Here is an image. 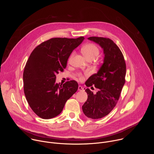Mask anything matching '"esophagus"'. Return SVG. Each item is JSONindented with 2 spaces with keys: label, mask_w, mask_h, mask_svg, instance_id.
Listing matches in <instances>:
<instances>
[{
  "label": "esophagus",
  "mask_w": 154,
  "mask_h": 154,
  "mask_svg": "<svg viewBox=\"0 0 154 154\" xmlns=\"http://www.w3.org/2000/svg\"><path fill=\"white\" fill-rule=\"evenodd\" d=\"M78 90L82 91H83V90H84V88H83L82 86L79 85V87H78Z\"/></svg>",
  "instance_id": "obj_1"
}]
</instances>
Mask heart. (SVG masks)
<instances>
[{
  "mask_svg": "<svg viewBox=\"0 0 154 154\" xmlns=\"http://www.w3.org/2000/svg\"><path fill=\"white\" fill-rule=\"evenodd\" d=\"M82 52L83 54V55L86 57V58L90 59L93 58L94 59L96 58L99 54V48L94 44L92 43H88L85 45L82 49ZM71 57H70L69 60L71 59ZM88 73H85V75H87ZM79 77L80 80L83 79V74H79Z\"/></svg>",
  "mask_w": 154,
  "mask_h": 154,
  "instance_id": "1",
  "label": "heart"
}]
</instances>
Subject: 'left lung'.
Segmentation results:
<instances>
[{
	"mask_svg": "<svg viewBox=\"0 0 154 154\" xmlns=\"http://www.w3.org/2000/svg\"><path fill=\"white\" fill-rule=\"evenodd\" d=\"M88 39L99 45L105 55L98 72L85 83L88 87L94 85L99 91L94 94L86 89L88 99L82 106L85 116L97 119L108 115L116 106L125 81L126 64L122 52L112 39L96 36Z\"/></svg>",
	"mask_w": 154,
	"mask_h": 154,
	"instance_id": "8db88e82",
	"label": "left lung"
}]
</instances>
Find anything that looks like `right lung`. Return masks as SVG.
Segmentation results:
<instances>
[{"label":"right lung","instance_id":"obj_1","mask_svg":"<svg viewBox=\"0 0 154 154\" xmlns=\"http://www.w3.org/2000/svg\"><path fill=\"white\" fill-rule=\"evenodd\" d=\"M85 38H54L38 45L31 53L23 73L24 91L30 108L42 119L61 113L66 101L77 91L78 83H57L56 74L63 71L72 52Z\"/></svg>","mask_w":154,"mask_h":154}]
</instances>
